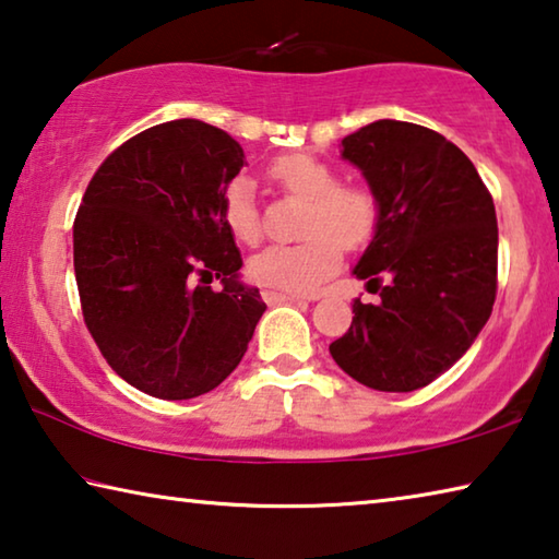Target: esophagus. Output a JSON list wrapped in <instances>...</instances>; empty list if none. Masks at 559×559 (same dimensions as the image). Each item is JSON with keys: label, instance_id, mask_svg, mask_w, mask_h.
Listing matches in <instances>:
<instances>
[{"label": "esophagus", "instance_id": "obj_1", "mask_svg": "<svg viewBox=\"0 0 559 559\" xmlns=\"http://www.w3.org/2000/svg\"><path fill=\"white\" fill-rule=\"evenodd\" d=\"M263 300H266L269 306H278V302H296V300H300V298H298V296H290V293L263 290Z\"/></svg>", "mask_w": 559, "mask_h": 559}]
</instances>
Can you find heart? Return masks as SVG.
Instances as JSON below:
<instances>
[{"mask_svg": "<svg viewBox=\"0 0 559 559\" xmlns=\"http://www.w3.org/2000/svg\"><path fill=\"white\" fill-rule=\"evenodd\" d=\"M269 175L288 194L306 200L300 243L269 246L251 259V276L269 288L310 296L323 288L340 266V246L355 251L372 239L380 204L365 187L340 185V175L323 159L293 153L273 159ZM224 222L241 243H259L261 216L249 179H234L224 194Z\"/></svg>", "mask_w": 559, "mask_h": 559, "instance_id": "b5f03b06", "label": "heart"}]
</instances>
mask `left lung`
Masks as SVG:
<instances>
[{
	"mask_svg": "<svg viewBox=\"0 0 559 559\" xmlns=\"http://www.w3.org/2000/svg\"><path fill=\"white\" fill-rule=\"evenodd\" d=\"M340 155L380 204L353 276L380 288L382 300L355 298L353 325L330 355L370 390L414 392L466 355L493 310V197L456 145L414 122H370L343 140Z\"/></svg>",
	"mask_w": 559,
	"mask_h": 559,
	"instance_id": "left-lung-1",
	"label": "left lung"
}]
</instances>
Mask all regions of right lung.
Here are the masks:
<instances>
[{
  "instance_id": "obj_1",
  "label": "right lung",
  "mask_w": 559,
  "mask_h": 559,
  "mask_svg": "<svg viewBox=\"0 0 559 559\" xmlns=\"http://www.w3.org/2000/svg\"><path fill=\"white\" fill-rule=\"evenodd\" d=\"M243 165L224 130L169 120L108 155L75 214L83 320L116 374L157 400L219 386L266 310L259 288L241 281L224 222V194Z\"/></svg>"
}]
</instances>
